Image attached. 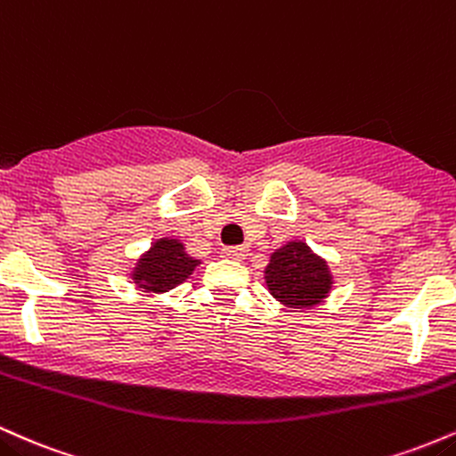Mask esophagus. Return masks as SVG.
<instances>
[{
  "label": "esophagus",
  "mask_w": 456,
  "mask_h": 456,
  "mask_svg": "<svg viewBox=\"0 0 456 456\" xmlns=\"http://www.w3.org/2000/svg\"><path fill=\"white\" fill-rule=\"evenodd\" d=\"M249 249L248 248H224V256L230 260H243L245 256H248Z\"/></svg>",
  "instance_id": "34e87169"
}]
</instances>
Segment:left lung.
Returning <instances> with one entry per match:
<instances>
[{
	"mask_svg": "<svg viewBox=\"0 0 456 456\" xmlns=\"http://www.w3.org/2000/svg\"><path fill=\"white\" fill-rule=\"evenodd\" d=\"M265 282L273 299L286 308L310 310L330 297L334 275L323 256L312 252L308 243L293 239L271 254Z\"/></svg>",
	"mask_w": 456,
	"mask_h": 456,
	"instance_id": "obj_1",
	"label": "left lung"
}]
</instances>
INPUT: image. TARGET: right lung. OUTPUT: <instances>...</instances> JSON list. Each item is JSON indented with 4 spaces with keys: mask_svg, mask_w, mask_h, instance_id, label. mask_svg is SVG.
I'll return each instance as SVG.
<instances>
[{
    "mask_svg": "<svg viewBox=\"0 0 456 456\" xmlns=\"http://www.w3.org/2000/svg\"><path fill=\"white\" fill-rule=\"evenodd\" d=\"M200 260L187 254L185 243L176 237H161L137 258L131 271L133 284L144 293H167L183 284L196 271Z\"/></svg>",
    "mask_w": 456,
    "mask_h": 456,
    "instance_id": "obj_1",
    "label": "right lung"
}]
</instances>
